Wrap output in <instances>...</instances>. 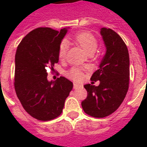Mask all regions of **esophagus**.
<instances>
[{"mask_svg":"<svg viewBox=\"0 0 147 147\" xmlns=\"http://www.w3.org/2000/svg\"><path fill=\"white\" fill-rule=\"evenodd\" d=\"M80 87H81L80 85H78V84H76V83H74V88H75V89L79 88Z\"/></svg>","mask_w":147,"mask_h":147,"instance_id":"obj_1","label":"esophagus"}]
</instances>
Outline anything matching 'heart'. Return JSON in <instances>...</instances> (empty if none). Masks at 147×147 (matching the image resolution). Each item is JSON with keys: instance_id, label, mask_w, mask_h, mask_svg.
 Segmentation results:
<instances>
[{"instance_id": "1", "label": "heart", "mask_w": 147, "mask_h": 147, "mask_svg": "<svg viewBox=\"0 0 147 147\" xmlns=\"http://www.w3.org/2000/svg\"><path fill=\"white\" fill-rule=\"evenodd\" d=\"M74 41L79 45L86 53H94L96 51L98 47V41L92 33L88 32H81L77 33L73 38ZM68 45L67 42L63 41L60 44L59 49V58L61 60H63L66 55ZM65 76L68 78L73 79L76 81H79L82 78V72L78 68H71L70 70L66 71Z\"/></svg>"}]
</instances>
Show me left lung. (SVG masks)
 Segmentation results:
<instances>
[{
  "label": "left lung",
  "instance_id": "1",
  "mask_svg": "<svg viewBox=\"0 0 147 147\" xmlns=\"http://www.w3.org/2000/svg\"><path fill=\"white\" fill-rule=\"evenodd\" d=\"M107 48L98 69L92 75V84L84 85L87 98L82 102L89 116L103 118L113 114L125 98L129 88L130 59L127 47L122 38L111 29H100ZM99 80L98 86L94 82Z\"/></svg>",
  "mask_w": 147,
  "mask_h": 147
}]
</instances>
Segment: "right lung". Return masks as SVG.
<instances>
[{"mask_svg": "<svg viewBox=\"0 0 147 147\" xmlns=\"http://www.w3.org/2000/svg\"><path fill=\"white\" fill-rule=\"evenodd\" d=\"M66 29L59 32L39 27L20 42L15 55L14 88L24 110L39 121H48L62 114L73 83L63 76L47 80V69L54 71Z\"/></svg>", "mask_w": 147, "mask_h": 147, "instance_id": "add662e5", "label": "right lung"}]
</instances>
